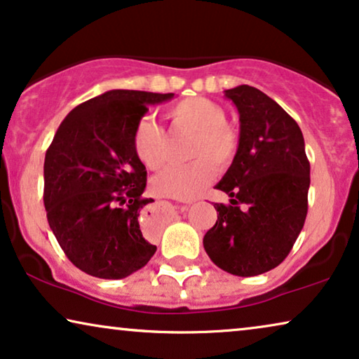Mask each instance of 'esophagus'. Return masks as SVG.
<instances>
[{"mask_svg":"<svg viewBox=\"0 0 359 359\" xmlns=\"http://www.w3.org/2000/svg\"><path fill=\"white\" fill-rule=\"evenodd\" d=\"M174 205L167 200H156L146 205L141 212V224L146 233H159L170 222Z\"/></svg>","mask_w":359,"mask_h":359,"instance_id":"esophagus-1","label":"esophagus"}]
</instances>
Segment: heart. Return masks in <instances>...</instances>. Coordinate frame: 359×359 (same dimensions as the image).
I'll list each match as a JSON object with an SVG mask.
<instances>
[{"label":"heart","mask_w":359,"mask_h":359,"mask_svg":"<svg viewBox=\"0 0 359 359\" xmlns=\"http://www.w3.org/2000/svg\"><path fill=\"white\" fill-rule=\"evenodd\" d=\"M165 116L174 130L194 133L187 156L192 161L165 167L152 180L157 195L190 200L202 192L217 170H226L240 149V131L226 121L222 104L203 97L184 98L167 108ZM167 137L164 128L149 116L141 118L133 130V147L142 164L159 169L165 162Z\"/></svg>","instance_id":"1"}]
</instances>
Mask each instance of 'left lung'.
Here are the masks:
<instances>
[{"label": "left lung", "instance_id": "8db88e82", "mask_svg": "<svg viewBox=\"0 0 359 359\" xmlns=\"http://www.w3.org/2000/svg\"><path fill=\"white\" fill-rule=\"evenodd\" d=\"M240 113V149L217 189V223L203 236L215 264L229 274L259 276L279 266L302 231L310 162L302 131L274 100L250 85L224 90Z\"/></svg>", "mask_w": 359, "mask_h": 359}]
</instances>
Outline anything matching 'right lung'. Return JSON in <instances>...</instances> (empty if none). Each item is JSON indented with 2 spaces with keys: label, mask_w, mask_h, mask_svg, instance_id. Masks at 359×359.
<instances>
[{
  "label": "right lung",
  "mask_w": 359,
  "mask_h": 359,
  "mask_svg": "<svg viewBox=\"0 0 359 359\" xmlns=\"http://www.w3.org/2000/svg\"><path fill=\"white\" fill-rule=\"evenodd\" d=\"M174 93L109 90L72 109L44 161L47 222L74 266L100 279H123L146 266L157 248L142 236L147 172L133 130L149 104Z\"/></svg>",
  "instance_id": "right-lung-1"
}]
</instances>
